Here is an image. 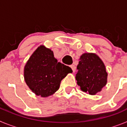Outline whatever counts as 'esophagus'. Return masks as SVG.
Returning a JSON list of instances; mask_svg holds the SVG:
<instances>
[{"label":"esophagus","instance_id":"esophagus-1","mask_svg":"<svg viewBox=\"0 0 127 127\" xmlns=\"http://www.w3.org/2000/svg\"><path fill=\"white\" fill-rule=\"evenodd\" d=\"M70 67V68L72 69V71L75 72V70H76V67H75L74 65H71Z\"/></svg>","mask_w":127,"mask_h":127}]
</instances>
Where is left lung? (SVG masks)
<instances>
[{
  "instance_id": "left-lung-1",
  "label": "left lung",
  "mask_w": 127,
  "mask_h": 127,
  "mask_svg": "<svg viewBox=\"0 0 127 127\" xmlns=\"http://www.w3.org/2000/svg\"><path fill=\"white\" fill-rule=\"evenodd\" d=\"M77 69V83L85 92L95 95L106 85L107 73L104 63L97 55L83 54L79 58Z\"/></svg>"
}]
</instances>
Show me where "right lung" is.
<instances>
[{
    "instance_id": "right-lung-1",
    "label": "right lung",
    "mask_w": 127,
    "mask_h": 127,
    "mask_svg": "<svg viewBox=\"0 0 127 127\" xmlns=\"http://www.w3.org/2000/svg\"><path fill=\"white\" fill-rule=\"evenodd\" d=\"M72 72L69 66L58 62L51 50L41 46L25 66L24 77L34 94L46 97L58 90L61 81Z\"/></svg>"
}]
</instances>
